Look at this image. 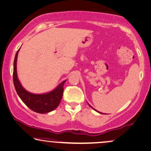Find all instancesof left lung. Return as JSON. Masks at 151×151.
Returning <instances> with one entry per match:
<instances>
[{"instance_id":"8db88e82","label":"left lung","mask_w":151,"mask_h":151,"mask_svg":"<svg viewBox=\"0 0 151 151\" xmlns=\"http://www.w3.org/2000/svg\"><path fill=\"white\" fill-rule=\"evenodd\" d=\"M89 105H90V104H89ZM91 107H92V106H91ZM94 110H95V109H94Z\"/></svg>"}]
</instances>
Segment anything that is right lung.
Here are the masks:
<instances>
[{
    "mask_svg": "<svg viewBox=\"0 0 151 151\" xmlns=\"http://www.w3.org/2000/svg\"><path fill=\"white\" fill-rule=\"evenodd\" d=\"M18 51L17 52L14 60L13 70V82L16 92L26 105L29 109L39 113H46L55 110L59 106L64 92V84L66 81H63L55 90L47 94H35L27 92L22 87L19 81L17 75V59Z\"/></svg>",
    "mask_w": 151,
    "mask_h": 151,
    "instance_id": "1",
    "label": "right lung"
}]
</instances>
